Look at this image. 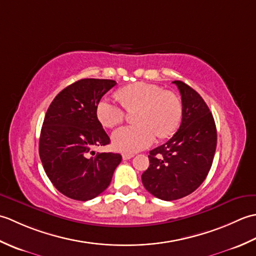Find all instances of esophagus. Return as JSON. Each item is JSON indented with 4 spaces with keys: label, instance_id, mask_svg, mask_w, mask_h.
Returning <instances> with one entry per match:
<instances>
[{
    "label": "esophagus",
    "instance_id": "esophagus-1",
    "mask_svg": "<svg viewBox=\"0 0 256 256\" xmlns=\"http://www.w3.org/2000/svg\"><path fill=\"white\" fill-rule=\"evenodd\" d=\"M122 157H123V160H131L132 157H134V154L133 153H123Z\"/></svg>",
    "mask_w": 256,
    "mask_h": 256
}]
</instances>
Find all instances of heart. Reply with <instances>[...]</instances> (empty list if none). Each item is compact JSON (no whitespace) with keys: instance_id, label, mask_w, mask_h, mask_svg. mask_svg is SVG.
I'll return each mask as SVG.
<instances>
[{"instance_id":"heart-1","label":"heart","mask_w":256,"mask_h":256,"mask_svg":"<svg viewBox=\"0 0 256 256\" xmlns=\"http://www.w3.org/2000/svg\"><path fill=\"white\" fill-rule=\"evenodd\" d=\"M118 96L128 110H138V124L118 128L112 135L116 150L133 153L148 148L156 135L160 138L170 136L177 131L182 118V106L179 98L160 86L136 82L120 90ZM96 114L103 126L112 128L125 118V108L110 98L104 96L96 103Z\"/></svg>"}]
</instances>
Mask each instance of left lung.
Instances as JSON below:
<instances>
[{
	"instance_id": "1",
	"label": "left lung",
	"mask_w": 256,
	"mask_h": 256,
	"mask_svg": "<svg viewBox=\"0 0 256 256\" xmlns=\"http://www.w3.org/2000/svg\"><path fill=\"white\" fill-rule=\"evenodd\" d=\"M182 96V118L175 135L150 152L144 187L156 198L172 201L194 192L211 168L216 148L214 116L202 98L182 81H172Z\"/></svg>"
}]
</instances>
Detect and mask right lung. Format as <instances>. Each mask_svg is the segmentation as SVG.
<instances>
[{"label":"right lung","instance_id":"obj_1","mask_svg":"<svg viewBox=\"0 0 256 256\" xmlns=\"http://www.w3.org/2000/svg\"><path fill=\"white\" fill-rule=\"evenodd\" d=\"M116 82L81 79L59 92L46 112L40 156L46 175L62 194L79 201L104 192L122 160L114 153H94L110 143L96 114V103Z\"/></svg>","mask_w":256,"mask_h":256}]
</instances>
